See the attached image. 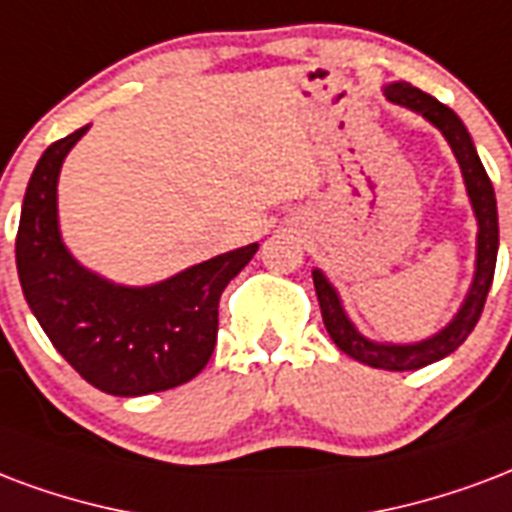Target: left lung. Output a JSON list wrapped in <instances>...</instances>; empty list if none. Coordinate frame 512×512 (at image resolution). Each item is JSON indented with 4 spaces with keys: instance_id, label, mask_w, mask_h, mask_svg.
I'll list each match as a JSON object with an SVG mask.
<instances>
[{
    "instance_id": "1",
    "label": "left lung",
    "mask_w": 512,
    "mask_h": 512,
    "mask_svg": "<svg viewBox=\"0 0 512 512\" xmlns=\"http://www.w3.org/2000/svg\"><path fill=\"white\" fill-rule=\"evenodd\" d=\"M385 97L393 105L410 108V111L420 113L423 119L434 124L442 138L448 140V146L453 149L464 176V187H467L469 203L478 219V246H475V276L472 285L467 290L464 304L458 306V312L453 314L445 328H439L429 339H420L412 344H393V342H374L369 336H363L352 320L347 317L342 306V298L336 293V287L328 282V276L314 268V290H317V301H320V312H323L325 331L331 333L333 344L350 355L355 361L366 363L372 369H388V372H412V369H423L434 361H442L445 355L456 352L461 344L467 342V336L472 328L478 325L480 314H483V304L486 295L494 282V268H497V249H499V219H497V198H494V187L488 179L486 168L480 162L475 143L469 138L464 121L458 119L456 113L450 111L448 105H442L434 100L431 94L420 92L412 83L396 81L388 83Z\"/></svg>"
}]
</instances>
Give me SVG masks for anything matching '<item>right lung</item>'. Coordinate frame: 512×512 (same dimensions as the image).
I'll use <instances>...</instances> for the list:
<instances>
[{
	"mask_svg": "<svg viewBox=\"0 0 512 512\" xmlns=\"http://www.w3.org/2000/svg\"><path fill=\"white\" fill-rule=\"evenodd\" d=\"M86 130L89 124L51 143L34 168L15 236L18 279L45 336L97 391H168L203 372L217 344L219 295L255 257L257 244L143 287L116 285L83 268L62 241L56 184Z\"/></svg>",
	"mask_w": 512,
	"mask_h": 512,
	"instance_id": "add662e5",
	"label": "right lung"
}]
</instances>
